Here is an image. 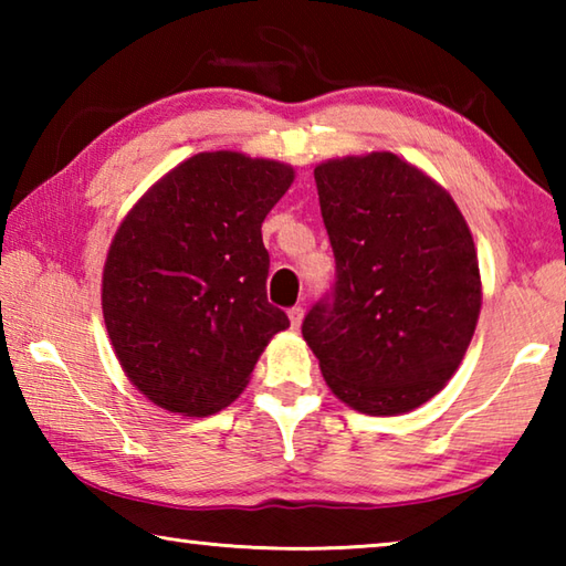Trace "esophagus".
Here are the masks:
<instances>
[{"label": "esophagus", "instance_id": "34e87169", "mask_svg": "<svg viewBox=\"0 0 566 566\" xmlns=\"http://www.w3.org/2000/svg\"><path fill=\"white\" fill-rule=\"evenodd\" d=\"M286 314H290L292 329H300V327H302V319H304V310H302V306H292V310L286 312Z\"/></svg>", "mask_w": 566, "mask_h": 566}]
</instances>
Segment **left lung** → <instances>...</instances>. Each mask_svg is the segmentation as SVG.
Wrapping results in <instances>:
<instances>
[{
	"mask_svg": "<svg viewBox=\"0 0 566 566\" xmlns=\"http://www.w3.org/2000/svg\"><path fill=\"white\" fill-rule=\"evenodd\" d=\"M337 276L302 334L329 389L361 415H405L457 371L482 310L462 212L391 151L314 169Z\"/></svg>",
	"mask_w": 566,
	"mask_h": 566,
	"instance_id": "obj_1",
	"label": "left lung"
}]
</instances>
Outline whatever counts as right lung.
<instances>
[{"instance_id": "add662e5", "label": "right lung", "mask_w": 566, "mask_h": 566, "mask_svg": "<svg viewBox=\"0 0 566 566\" xmlns=\"http://www.w3.org/2000/svg\"><path fill=\"white\" fill-rule=\"evenodd\" d=\"M294 169L239 151L181 161L124 217L102 274V312L124 375L149 401L207 417L242 395L290 327L266 302L262 222Z\"/></svg>"}]
</instances>
